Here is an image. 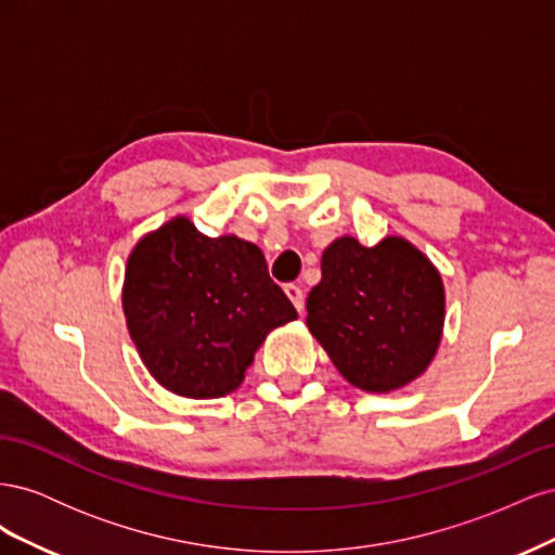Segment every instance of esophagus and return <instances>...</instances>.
Listing matches in <instances>:
<instances>
[{
    "label": "esophagus",
    "instance_id": "34e87169",
    "mask_svg": "<svg viewBox=\"0 0 555 555\" xmlns=\"http://www.w3.org/2000/svg\"><path fill=\"white\" fill-rule=\"evenodd\" d=\"M284 294L289 296V300H292L294 308L298 312H304V308H306V294H304V289L298 287V284H287V287H284Z\"/></svg>",
    "mask_w": 555,
    "mask_h": 555
}]
</instances>
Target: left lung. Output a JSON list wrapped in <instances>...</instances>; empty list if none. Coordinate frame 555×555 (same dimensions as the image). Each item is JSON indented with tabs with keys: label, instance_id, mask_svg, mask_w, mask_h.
<instances>
[{
	"label": "left lung",
	"instance_id": "1",
	"mask_svg": "<svg viewBox=\"0 0 555 555\" xmlns=\"http://www.w3.org/2000/svg\"><path fill=\"white\" fill-rule=\"evenodd\" d=\"M308 328L340 375L386 393L422 375L442 338L444 287L408 241L375 247L338 238L324 249L322 282L308 294Z\"/></svg>",
	"mask_w": 555,
	"mask_h": 555
}]
</instances>
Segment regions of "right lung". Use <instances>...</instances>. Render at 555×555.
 <instances>
[{"label": "right lung", "instance_id": "1", "mask_svg": "<svg viewBox=\"0 0 555 555\" xmlns=\"http://www.w3.org/2000/svg\"><path fill=\"white\" fill-rule=\"evenodd\" d=\"M122 306L150 375L188 398L231 393L268 331L298 317L257 245L208 238L188 217L133 247Z\"/></svg>", "mask_w": 555, "mask_h": 555}]
</instances>
